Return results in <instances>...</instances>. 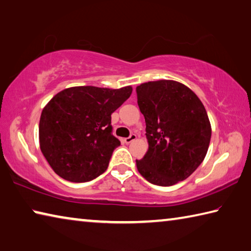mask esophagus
Instances as JSON below:
<instances>
[{"mask_svg": "<svg viewBox=\"0 0 251 251\" xmlns=\"http://www.w3.org/2000/svg\"><path fill=\"white\" fill-rule=\"evenodd\" d=\"M136 138H137V136H136L135 134H131V135L129 136V137H127V138L124 139V142H125L126 144H130L131 142H134Z\"/></svg>", "mask_w": 251, "mask_h": 251, "instance_id": "obj_1", "label": "esophagus"}]
</instances>
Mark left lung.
I'll return each instance as SVG.
<instances>
[{"label":"left lung","mask_w":251,"mask_h":251,"mask_svg":"<svg viewBox=\"0 0 251 251\" xmlns=\"http://www.w3.org/2000/svg\"><path fill=\"white\" fill-rule=\"evenodd\" d=\"M146 122L148 151L136 166L151 184L173 186L185 180L205 159L211 125L198 96L182 83L159 79L136 88Z\"/></svg>","instance_id":"8db88e82"}]
</instances>
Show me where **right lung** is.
Listing matches in <instances>:
<instances>
[{"instance_id":"right-lung-1","label":"right lung","mask_w":251,"mask_h":251,"mask_svg":"<svg viewBox=\"0 0 251 251\" xmlns=\"http://www.w3.org/2000/svg\"><path fill=\"white\" fill-rule=\"evenodd\" d=\"M133 87L117 90L74 86L57 93L42 110V154L59 177L73 182L94 179L108 167L121 142L112 134V114Z\"/></svg>"}]
</instances>
